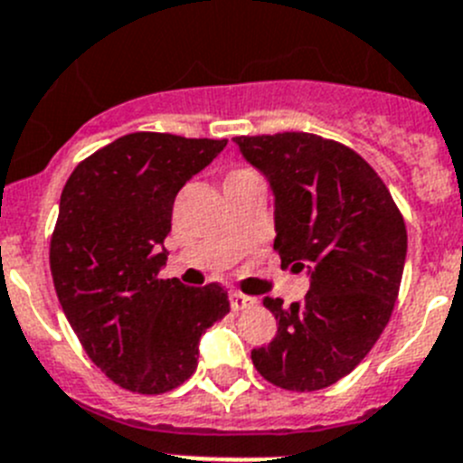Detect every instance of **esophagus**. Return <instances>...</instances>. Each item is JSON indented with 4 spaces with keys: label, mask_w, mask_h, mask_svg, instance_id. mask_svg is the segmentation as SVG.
<instances>
[{
    "label": "esophagus",
    "mask_w": 463,
    "mask_h": 463,
    "mask_svg": "<svg viewBox=\"0 0 463 463\" xmlns=\"http://www.w3.org/2000/svg\"><path fill=\"white\" fill-rule=\"evenodd\" d=\"M258 304V299L253 297H246L241 292H231V306L232 310H246V308H253Z\"/></svg>",
    "instance_id": "1"
}]
</instances>
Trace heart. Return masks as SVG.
<instances>
[{"label":"heart","mask_w":463,"mask_h":463,"mask_svg":"<svg viewBox=\"0 0 463 463\" xmlns=\"http://www.w3.org/2000/svg\"><path fill=\"white\" fill-rule=\"evenodd\" d=\"M240 173H244V171H240Z\"/></svg>","instance_id":"obj_1"}]
</instances>
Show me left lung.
Here are the masks:
<instances>
[{
	"instance_id": "obj_1",
	"label": "left lung",
	"mask_w": 463,
	"mask_h": 463,
	"mask_svg": "<svg viewBox=\"0 0 463 463\" xmlns=\"http://www.w3.org/2000/svg\"><path fill=\"white\" fill-rule=\"evenodd\" d=\"M274 192L280 267L308 269L304 301L265 297L279 329L251 352L285 391H319L352 373L391 319L407 260V226L391 192L358 153L308 132L235 137Z\"/></svg>"
}]
</instances>
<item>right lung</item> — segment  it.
Segmentation results:
<instances>
[{
  "instance_id": "obj_1",
  "label": "right lung",
  "mask_w": 463,
  "mask_h": 463,
  "mask_svg": "<svg viewBox=\"0 0 463 463\" xmlns=\"http://www.w3.org/2000/svg\"><path fill=\"white\" fill-rule=\"evenodd\" d=\"M226 139L134 132L71 173L50 241L54 290L90 361L120 388L159 395L187 382L205 329L231 310L219 283L159 279L173 201Z\"/></svg>"
}]
</instances>
